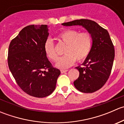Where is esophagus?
<instances>
[{"instance_id":"obj_1","label":"esophagus","mask_w":124,"mask_h":124,"mask_svg":"<svg viewBox=\"0 0 124 124\" xmlns=\"http://www.w3.org/2000/svg\"><path fill=\"white\" fill-rule=\"evenodd\" d=\"M67 71H68V70H61V72L62 74H63V73H65V72H67Z\"/></svg>"}]
</instances>
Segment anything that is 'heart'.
<instances>
[{"label": "heart", "mask_w": 124, "mask_h": 124, "mask_svg": "<svg viewBox=\"0 0 124 124\" xmlns=\"http://www.w3.org/2000/svg\"><path fill=\"white\" fill-rule=\"evenodd\" d=\"M57 39L66 45L63 51L65 54L59 58L56 64L57 68L61 69L71 67L76 61L81 62L85 59L92 48V37L87 32H80L77 30L67 29L60 33ZM44 49L46 56L50 61L56 62L58 59V54L52 39L46 40Z\"/></svg>", "instance_id": "heart-1"}]
</instances>
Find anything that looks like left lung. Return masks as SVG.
Segmentation results:
<instances>
[{"label": "left lung", "instance_id": "obj_1", "mask_svg": "<svg viewBox=\"0 0 124 124\" xmlns=\"http://www.w3.org/2000/svg\"><path fill=\"white\" fill-rule=\"evenodd\" d=\"M63 26L80 25L91 34L92 46L83 67H76L79 77L74 82L77 90L92 93L101 89L109 78L115 58V48L108 31L94 21L76 20L62 24Z\"/></svg>", "mask_w": 124, "mask_h": 124}]
</instances>
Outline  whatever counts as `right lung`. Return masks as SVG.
Returning <instances> with one entry per match:
<instances>
[{"label": "right lung", "instance_id": "obj_1", "mask_svg": "<svg viewBox=\"0 0 124 124\" xmlns=\"http://www.w3.org/2000/svg\"><path fill=\"white\" fill-rule=\"evenodd\" d=\"M48 36L47 25H29L9 46L8 64L16 83L25 93L37 98L47 97L54 91L61 74L45 53Z\"/></svg>", "mask_w": 124, "mask_h": 124}]
</instances>
